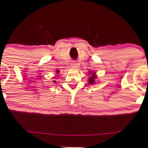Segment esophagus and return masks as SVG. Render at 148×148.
<instances>
[{"label":"esophagus","mask_w":148,"mask_h":148,"mask_svg":"<svg viewBox=\"0 0 148 148\" xmlns=\"http://www.w3.org/2000/svg\"><path fill=\"white\" fill-rule=\"evenodd\" d=\"M71 66H72L73 68H74V69H77V67H78L77 63H76V62L72 63V64H71Z\"/></svg>","instance_id":"34e87169"}]
</instances>
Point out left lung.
<instances>
[{"label": "left lung", "mask_w": 148, "mask_h": 148, "mask_svg": "<svg viewBox=\"0 0 148 148\" xmlns=\"http://www.w3.org/2000/svg\"><path fill=\"white\" fill-rule=\"evenodd\" d=\"M88 73H89L88 75L89 76L88 79V83L91 85L95 84L97 83V75H96V72L95 71H89Z\"/></svg>", "instance_id": "obj_1"}]
</instances>
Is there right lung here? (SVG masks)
I'll return each mask as SVG.
<instances>
[{"label": "right lung", "mask_w": 148, "mask_h": 148, "mask_svg": "<svg viewBox=\"0 0 148 148\" xmlns=\"http://www.w3.org/2000/svg\"><path fill=\"white\" fill-rule=\"evenodd\" d=\"M56 73H57L58 74H59V73H60V71H56ZM53 82H54V83H56V80H53Z\"/></svg>", "instance_id": "right-lung-1"}]
</instances>
